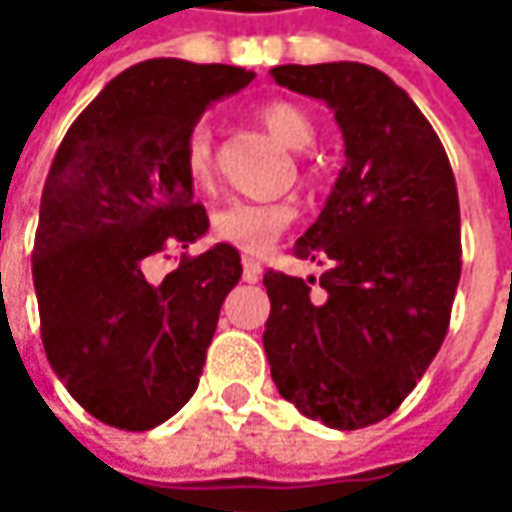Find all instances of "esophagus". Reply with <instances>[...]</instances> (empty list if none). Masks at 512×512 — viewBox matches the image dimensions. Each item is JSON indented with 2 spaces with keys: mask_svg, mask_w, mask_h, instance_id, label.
<instances>
[{
  "mask_svg": "<svg viewBox=\"0 0 512 512\" xmlns=\"http://www.w3.org/2000/svg\"><path fill=\"white\" fill-rule=\"evenodd\" d=\"M260 260H255V257H243V278L246 281H257L260 278Z\"/></svg>",
  "mask_w": 512,
  "mask_h": 512,
  "instance_id": "1",
  "label": "esophagus"
}]
</instances>
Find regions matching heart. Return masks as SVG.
Instances as JSON below:
<instances>
[{"mask_svg": "<svg viewBox=\"0 0 512 512\" xmlns=\"http://www.w3.org/2000/svg\"><path fill=\"white\" fill-rule=\"evenodd\" d=\"M257 121L287 148H308L314 139L311 115L290 103V100H266L255 109ZM180 168L192 189L210 192L216 183V156H213V136L207 124H195L180 142ZM293 222V207L284 201H228L213 213V237L228 243L240 252L260 255L266 252L278 234Z\"/></svg>", "mask_w": 512, "mask_h": 512, "instance_id": "heart-1", "label": "heart"}]
</instances>
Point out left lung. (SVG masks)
<instances>
[{"instance_id":"1","label":"left lung","mask_w":512,"mask_h":512,"mask_svg":"<svg viewBox=\"0 0 512 512\" xmlns=\"http://www.w3.org/2000/svg\"><path fill=\"white\" fill-rule=\"evenodd\" d=\"M272 79L326 100L344 168L293 255L317 278L263 275L272 311L263 350L278 394L335 430L388 418L436 358L462 272L460 195L448 154L382 70L358 61L281 64Z\"/></svg>"}]
</instances>
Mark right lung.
<instances>
[{"label": "right lung", "mask_w": 512, "mask_h": 512, "mask_svg": "<svg viewBox=\"0 0 512 512\" xmlns=\"http://www.w3.org/2000/svg\"><path fill=\"white\" fill-rule=\"evenodd\" d=\"M255 79L231 64L151 58L118 73L70 124L41 195L32 278L55 376L97 421L151 430L195 394L225 296L243 275L228 243L159 284L145 260L210 228L180 168L204 109Z\"/></svg>", "instance_id": "1"}]
</instances>
